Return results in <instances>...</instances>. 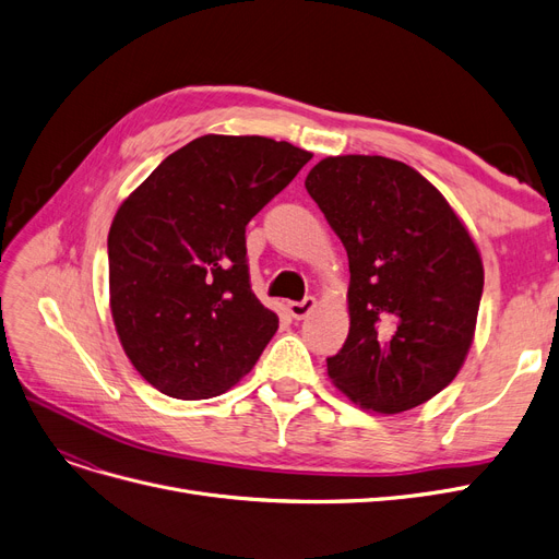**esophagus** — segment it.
Here are the masks:
<instances>
[{
    "instance_id": "obj_1",
    "label": "esophagus",
    "mask_w": 559,
    "mask_h": 559,
    "mask_svg": "<svg viewBox=\"0 0 559 559\" xmlns=\"http://www.w3.org/2000/svg\"><path fill=\"white\" fill-rule=\"evenodd\" d=\"M314 307H317V298H311V296H307V298L300 300V302H288V305H286L288 314H292L296 321L307 319V317L311 314V311H314Z\"/></svg>"
}]
</instances>
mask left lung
I'll return each mask as SVG.
<instances>
[{
  "label": "left lung",
  "mask_w": 559,
  "mask_h": 559,
  "mask_svg": "<svg viewBox=\"0 0 559 559\" xmlns=\"http://www.w3.org/2000/svg\"><path fill=\"white\" fill-rule=\"evenodd\" d=\"M305 188L348 254V337L328 376L350 401L404 413L448 388L473 344L484 265L452 206L417 169L337 155Z\"/></svg>",
  "instance_id": "obj_1"
}]
</instances>
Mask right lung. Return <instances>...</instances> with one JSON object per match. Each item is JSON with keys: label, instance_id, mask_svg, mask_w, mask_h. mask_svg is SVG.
Segmentation results:
<instances>
[{"label": "right lung", "instance_id": "right-lung-1", "mask_svg": "<svg viewBox=\"0 0 559 559\" xmlns=\"http://www.w3.org/2000/svg\"><path fill=\"white\" fill-rule=\"evenodd\" d=\"M311 160L267 138H197L151 171L107 236L109 307L144 381L211 399L257 365L280 319L250 286L245 227Z\"/></svg>", "mask_w": 559, "mask_h": 559}]
</instances>
